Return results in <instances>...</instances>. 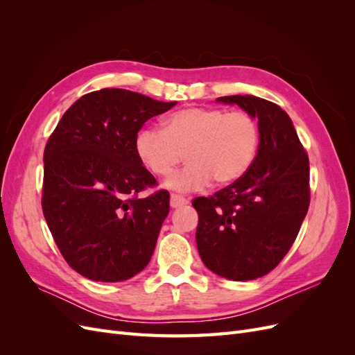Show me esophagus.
I'll use <instances>...</instances> for the list:
<instances>
[{
  "label": "esophagus",
  "mask_w": 355,
  "mask_h": 355,
  "mask_svg": "<svg viewBox=\"0 0 355 355\" xmlns=\"http://www.w3.org/2000/svg\"><path fill=\"white\" fill-rule=\"evenodd\" d=\"M185 204H188V200L185 197L178 196V194H171V197H170V206L171 207L178 209V207L185 206Z\"/></svg>",
  "instance_id": "obj_1"
}]
</instances>
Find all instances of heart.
I'll use <instances>...</instances> for the list:
<instances>
[{
    "mask_svg": "<svg viewBox=\"0 0 355 355\" xmlns=\"http://www.w3.org/2000/svg\"><path fill=\"white\" fill-rule=\"evenodd\" d=\"M259 148V127L243 110L184 108L170 114L164 128L137 133L136 155L158 178H166L182 161L187 166L167 180L180 192L200 191L213 180L230 185L250 168Z\"/></svg>",
    "mask_w": 355,
    "mask_h": 355,
    "instance_id": "heart-1",
    "label": "heart"
}]
</instances>
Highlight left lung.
<instances>
[{
    "mask_svg": "<svg viewBox=\"0 0 355 355\" xmlns=\"http://www.w3.org/2000/svg\"><path fill=\"white\" fill-rule=\"evenodd\" d=\"M259 127L250 168L210 197H197V247L210 271L234 282L271 272L295 243L309 207V159L288 115L256 96H223Z\"/></svg>",
    "mask_w": 355,
    "mask_h": 355,
    "instance_id": "1",
    "label": "left lung"
}]
</instances>
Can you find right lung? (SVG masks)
Returning a JSON list of instances; mask_svg holds the SVG:
<instances>
[{"mask_svg": "<svg viewBox=\"0 0 355 355\" xmlns=\"http://www.w3.org/2000/svg\"><path fill=\"white\" fill-rule=\"evenodd\" d=\"M176 102L124 89L84 94L63 114L44 149L41 206L63 259L94 282H124L154 253L170 194L136 155L142 125Z\"/></svg>", "mask_w": 355, "mask_h": 355, "instance_id": "right-lung-1", "label": "right lung"}]
</instances>
